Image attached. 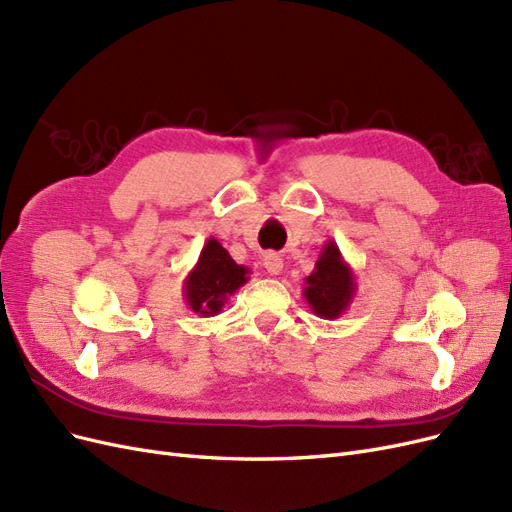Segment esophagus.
Wrapping results in <instances>:
<instances>
[{
    "mask_svg": "<svg viewBox=\"0 0 512 512\" xmlns=\"http://www.w3.org/2000/svg\"><path fill=\"white\" fill-rule=\"evenodd\" d=\"M265 269L271 275H280L284 271V258L280 254H267L265 256Z\"/></svg>",
    "mask_w": 512,
    "mask_h": 512,
    "instance_id": "obj_1",
    "label": "esophagus"
}]
</instances>
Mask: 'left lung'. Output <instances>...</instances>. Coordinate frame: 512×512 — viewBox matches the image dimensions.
Segmentation results:
<instances>
[{
	"label": "left lung",
	"instance_id": "obj_1",
	"mask_svg": "<svg viewBox=\"0 0 512 512\" xmlns=\"http://www.w3.org/2000/svg\"><path fill=\"white\" fill-rule=\"evenodd\" d=\"M356 292L354 273L333 239L322 245L314 271L305 277L303 297L312 312L335 320L350 307Z\"/></svg>",
	"mask_w": 512,
	"mask_h": 512
}]
</instances>
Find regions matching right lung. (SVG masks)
<instances>
[{
    "label": "right lung",
    "instance_id": "right-lung-1",
    "mask_svg": "<svg viewBox=\"0 0 512 512\" xmlns=\"http://www.w3.org/2000/svg\"><path fill=\"white\" fill-rule=\"evenodd\" d=\"M250 269L237 265L222 243L211 237L200 250L198 262L183 280V299L194 314L218 316L230 294L250 280Z\"/></svg>",
    "mask_w": 512,
    "mask_h": 512
}]
</instances>
